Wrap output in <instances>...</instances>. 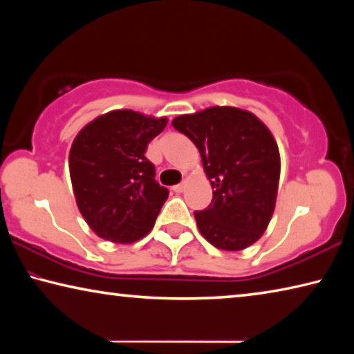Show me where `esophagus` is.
Returning <instances> with one entry per match:
<instances>
[{
  "label": "esophagus",
  "instance_id": "34e87169",
  "mask_svg": "<svg viewBox=\"0 0 354 354\" xmlns=\"http://www.w3.org/2000/svg\"><path fill=\"white\" fill-rule=\"evenodd\" d=\"M184 187H185L184 183L176 184V185H173V192H176V194H181V192H184Z\"/></svg>",
  "mask_w": 354,
  "mask_h": 354
}]
</instances>
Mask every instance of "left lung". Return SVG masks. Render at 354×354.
Returning <instances> with one entry per match:
<instances>
[{"label":"left lung","instance_id":"1","mask_svg":"<svg viewBox=\"0 0 354 354\" xmlns=\"http://www.w3.org/2000/svg\"><path fill=\"white\" fill-rule=\"evenodd\" d=\"M171 124L198 148L214 189L211 205L194 212L203 237L227 251L253 245L277 201L281 162L270 131L251 112L218 106Z\"/></svg>","mask_w":354,"mask_h":354}]
</instances>
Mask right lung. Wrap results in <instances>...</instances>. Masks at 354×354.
Segmentation results:
<instances>
[{"instance_id":"add662e5","label":"right lung","mask_w":354,"mask_h":354,"mask_svg":"<svg viewBox=\"0 0 354 354\" xmlns=\"http://www.w3.org/2000/svg\"><path fill=\"white\" fill-rule=\"evenodd\" d=\"M167 118L113 111L84 128L70 149L76 205L100 237L131 243L151 231L169 189L156 181L147 147Z\"/></svg>"}]
</instances>
